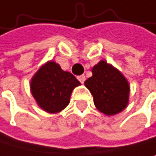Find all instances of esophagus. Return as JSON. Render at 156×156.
I'll list each match as a JSON object with an SVG mask.
<instances>
[{
	"label": "esophagus",
	"instance_id": "obj_1",
	"mask_svg": "<svg viewBox=\"0 0 156 156\" xmlns=\"http://www.w3.org/2000/svg\"><path fill=\"white\" fill-rule=\"evenodd\" d=\"M77 80H79V81L80 82V83H83V82L85 81V76L83 75H81L80 76H77Z\"/></svg>",
	"mask_w": 156,
	"mask_h": 156
}]
</instances>
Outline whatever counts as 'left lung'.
Wrapping results in <instances>:
<instances>
[{
	"mask_svg": "<svg viewBox=\"0 0 156 156\" xmlns=\"http://www.w3.org/2000/svg\"><path fill=\"white\" fill-rule=\"evenodd\" d=\"M92 74L84 84L93 96L97 109L107 115L124 110L129 97V84L121 73L101 61L93 67Z\"/></svg>",
	"mask_w": 156,
	"mask_h": 156,
	"instance_id": "obj_1",
	"label": "left lung"
}]
</instances>
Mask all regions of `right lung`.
I'll use <instances>...</instances> for the list:
<instances>
[{"label": "right lung", "mask_w": 156, "mask_h": 156, "mask_svg": "<svg viewBox=\"0 0 156 156\" xmlns=\"http://www.w3.org/2000/svg\"><path fill=\"white\" fill-rule=\"evenodd\" d=\"M80 84L71 73L64 72L55 62H48L33 77L31 91L37 105L53 114L68 106L73 89Z\"/></svg>", "instance_id": "add662e5"}]
</instances>
